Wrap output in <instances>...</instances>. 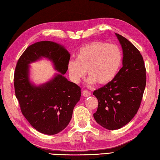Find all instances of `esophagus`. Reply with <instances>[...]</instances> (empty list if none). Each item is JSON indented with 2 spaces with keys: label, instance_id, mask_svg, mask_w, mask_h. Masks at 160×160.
<instances>
[{
  "label": "esophagus",
  "instance_id": "34e87169",
  "mask_svg": "<svg viewBox=\"0 0 160 160\" xmlns=\"http://www.w3.org/2000/svg\"><path fill=\"white\" fill-rule=\"evenodd\" d=\"M82 94H83V97H89V96H90L91 93H90V92L89 91H88V90H83V92H82Z\"/></svg>",
  "mask_w": 160,
  "mask_h": 160
}]
</instances>
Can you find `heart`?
<instances>
[{"mask_svg":"<svg viewBox=\"0 0 160 160\" xmlns=\"http://www.w3.org/2000/svg\"><path fill=\"white\" fill-rule=\"evenodd\" d=\"M122 62V52L118 46L95 42L79 49L75 61L68 63V72L74 83H79L87 72L88 83L105 85L116 77Z\"/></svg>","mask_w":160,"mask_h":160,"instance_id":"b5f03b06","label":"heart"}]
</instances>
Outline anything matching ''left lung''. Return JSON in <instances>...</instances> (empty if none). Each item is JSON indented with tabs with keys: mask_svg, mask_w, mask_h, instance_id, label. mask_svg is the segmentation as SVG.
Instances as JSON below:
<instances>
[{
	"mask_svg": "<svg viewBox=\"0 0 160 160\" xmlns=\"http://www.w3.org/2000/svg\"><path fill=\"white\" fill-rule=\"evenodd\" d=\"M116 35L122 48V67L111 82L93 92L98 101L94 118L109 130L120 129L136 114L147 81L140 51L125 38L118 33Z\"/></svg>",
	"mask_w": 160,
	"mask_h": 160,
	"instance_id": "left-lung-1",
	"label": "left lung"
}]
</instances>
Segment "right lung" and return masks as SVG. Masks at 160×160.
<instances>
[{
	"mask_svg": "<svg viewBox=\"0 0 160 160\" xmlns=\"http://www.w3.org/2000/svg\"><path fill=\"white\" fill-rule=\"evenodd\" d=\"M42 57L52 61L60 73L36 87L29 80L28 64ZM70 54L62 45L51 41L38 42L20 56L14 72V88L21 112L39 132L54 135L68 126L74 106L80 100L81 88L63 76Z\"/></svg>",
	"mask_w": 160,
	"mask_h": 160,
	"instance_id": "obj_1",
	"label": "right lung"
}]
</instances>
